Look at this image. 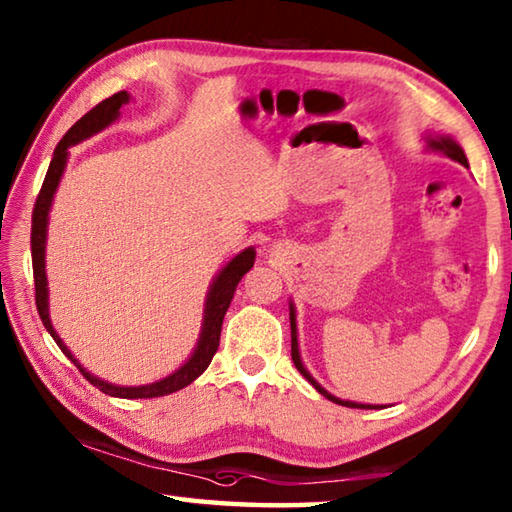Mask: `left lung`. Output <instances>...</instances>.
Returning <instances> with one entry per match:
<instances>
[{
  "mask_svg": "<svg viewBox=\"0 0 512 512\" xmlns=\"http://www.w3.org/2000/svg\"><path fill=\"white\" fill-rule=\"evenodd\" d=\"M427 144H429V149L431 151H440V153H445L447 158H452V160H456V162H461L463 167H467V158H465V153H463V149L461 146H458L452 137L449 135H436V137H427ZM291 307V311H289V318H291V359H293V363H296V368L300 370V375L305 377L311 386L316 388V391L320 393V395H325L327 400H332V402H336V404H341V406H350V409H381V406H372V404H359V402H343V400H339V397H334L332 393H327L323 386L318 384V381L309 375V370L302 366V359H300V350H298V327H296V309H293V305H289Z\"/></svg>",
  "mask_w": 512,
  "mask_h": 512,
  "instance_id": "obj_1",
  "label": "left lung"
}]
</instances>
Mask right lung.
I'll use <instances>...</instances> for the list:
<instances>
[{"label":"right lung","instance_id":"add662e5","mask_svg":"<svg viewBox=\"0 0 512 512\" xmlns=\"http://www.w3.org/2000/svg\"><path fill=\"white\" fill-rule=\"evenodd\" d=\"M131 94L128 92H117L112 97L103 99L97 103L90 112L76 121V124L69 128V131L63 135V140L58 142L54 158H51V164L47 169L45 183H42L40 194L36 198V207H33V219H31V259H33V282H36V307L38 314L42 318V325L47 327V332L54 336V341L60 350H63L65 357L74 363L76 368L83 372V377L90 381L92 386H97L101 393L112 395V397H121V400H144V397H162V395H171L192 384L196 377H201L205 368L210 366L212 357L219 350V339H221V325H223V316L228 311L232 296H235L237 284L241 277H244L250 268L255 264V248H246L244 253H239L237 257H232L228 264H225L219 275L214 277V282L210 284V291H207L205 298V309H203V327H201V336H198V343L183 366H180L176 372H171L169 377H164L160 381H153V384L146 386H115L108 384L99 377H94L92 372L85 370L79 361L74 359V354L67 350V345L63 339L56 334L54 325H51L49 318V287H47V273H45V248H47V223H49V210L51 203H54V194L58 189L60 178H63V171L67 167V155H69V146L79 144L88 137L97 135L103 128L110 126L112 121H117L119 110L124 103H128Z\"/></svg>","mask_w":512,"mask_h":512}]
</instances>
